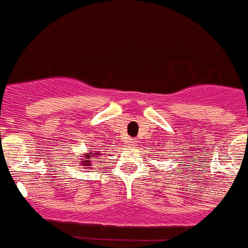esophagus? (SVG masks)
Listing matches in <instances>:
<instances>
[{"label":"esophagus","instance_id":"34e87169","mask_svg":"<svg viewBox=\"0 0 248 248\" xmlns=\"http://www.w3.org/2000/svg\"><path fill=\"white\" fill-rule=\"evenodd\" d=\"M134 143V139H128V142H126V144H133Z\"/></svg>","mask_w":248,"mask_h":248}]
</instances>
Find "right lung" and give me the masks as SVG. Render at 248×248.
Listing matches in <instances>:
<instances>
[{"mask_svg":"<svg viewBox=\"0 0 248 248\" xmlns=\"http://www.w3.org/2000/svg\"><path fill=\"white\" fill-rule=\"evenodd\" d=\"M91 158H93V156H92V153H89V155L86 156L85 161H82V165H83V166H89V165H86V163L90 162V159H91Z\"/></svg>","mask_w":248,"mask_h":248,"instance_id":"right-lung-1","label":"right lung"}]
</instances>
